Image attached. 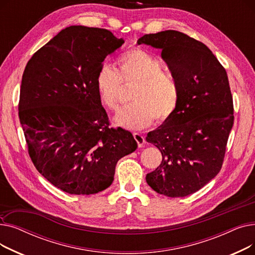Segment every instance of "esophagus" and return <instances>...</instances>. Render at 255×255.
Here are the masks:
<instances>
[{
    "label": "esophagus",
    "instance_id": "esophagus-1",
    "mask_svg": "<svg viewBox=\"0 0 255 255\" xmlns=\"http://www.w3.org/2000/svg\"><path fill=\"white\" fill-rule=\"evenodd\" d=\"M133 136H134V139L136 140L137 145L139 146V148L143 146V143L145 142V140H144V137L140 134V133H133Z\"/></svg>",
    "mask_w": 255,
    "mask_h": 255
}]
</instances>
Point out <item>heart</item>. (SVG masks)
Listing matches in <instances>:
<instances>
[{"instance_id":"b5f03b06","label":"heart","mask_w":255,"mask_h":255,"mask_svg":"<svg viewBox=\"0 0 255 255\" xmlns=\"http://www.w3.org/2000/svg\"><path fill=\"white\" fill-rule=\"evenodd\" d=\"M120 71L103 63L97 71L95 85L101 102L118 111L122 82L136 84L131 93V104L119 113L117 123L131 130L150 126L156 119L164 122L175 113L179 103L177 80L163 71V64L141 48L130 49L119 58Z\"/></svg>"}]
</instances>
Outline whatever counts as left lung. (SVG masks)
<instances>
[{"instance_id": "left-lung-1", "label": "left lung", "mask_w": 255, "mask_h": 255, "mask_svg": "<svg viewBox=\"0 0 255 255\" xmlns=\"http://www.w3.org/2000/svg\"><path fill=\"white\" fill-rule=\"evenodd\" d=\"M160 48L179 87L177 109L146 135L162 154L145 177L159 194H192L217 176L234 125V103L224 67L203 42L179 31L145 34L137 41Z\"/></svg>"}]
</instances>
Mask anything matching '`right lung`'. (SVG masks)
I'll return each mask as SVG.
<instances>
[{
	"label": "right lung",
	"instance_id": "1",
	"mask_svg": "<svg viewBox=\"0 0 255 255\" xmlns=\"http://www.w3.org/2000/svg\"><path fill=\"white\" fill-rule=\"evenodd\" d=\"M123 43L106 29L71 25L24 68L18 116L30 158L67 193L109 188L117 162L137 148L131 132L111 127L95 85L104 59Z\"/></svg>",
	"mask_w": 255,
	"mask_h": 255
}]
</instances>
